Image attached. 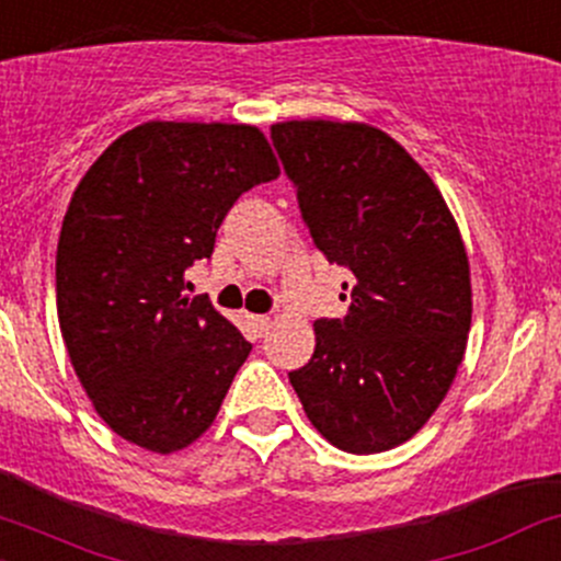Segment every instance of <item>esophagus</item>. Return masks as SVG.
<instances>
[{"label": "esophagus", "instance_id": "34e87169", "mask_svg": "<svg viewBox=\"0 0 561 561\" xmlns=\"http://www.w3.org/2000/svg\"><path fill=\"white\" fill-rule=\"evenodd\" d=\"M250 322H252V328H255L257 330V333H265V330H268L271 328V320H268V317H261V314H257V317H250Z\"/></svg>", "mask_w": 561, "mask_h": 561}]
</instances>
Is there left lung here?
<instances>
[{"instance_id": "left-lung-1", "label": "left lung", "mask_w": 561, "mask_h": 561, "mask_svg": "<svg viewBox=\"0 0 561 561\" xmlns=\"http://www.w3.org/2000/svg\"><path fill=\"white\" fill-rule=\"evenodd\" d=\"M314 244L352 274L344 320H317L290 385L335 449L376 454L414 438L468 346L473 290L457 220L420 163L368 123L271 126Z\"/></svg>"}]
</instances>
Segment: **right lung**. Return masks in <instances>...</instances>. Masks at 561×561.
<instances>
[{"label":"right lung","mask_w":561,"mask_h":561,"mask_svg":"<svg viewBox=\"0 0 561 561\" xmlns=\"http://www.w3.org/2000/svg\"><path fill=\"white\" fill-rule=\"evenodd\" d=\"M279 176L247 123L150 121L93 161L64 215L56 309L93 409L128 444L172 454L215 422L252 344L185 271L236 198Z\"/></svg>","instance_id":"right-lung-1"}]
</instances>
